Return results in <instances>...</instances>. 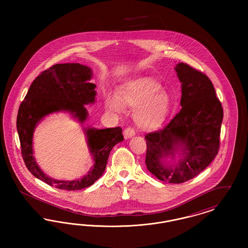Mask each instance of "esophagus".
Segmentation results:
<instances>
[{
  "label": "esophagus",
  "instance_id": "obj_1",
  "mask_svg": "<svg viewBox=\"0 0 248 248\" xmlns=\"http://www.w3.org/2000/svg\"><path fill=\"white\" fill-rule=\"evenodd\" d=\"M135 135H136L135 130L133 129V128H131V127H127V128H125V130L124 131V139H125V140L134 137Z\"/></svg>",
  "mask_w": 248,
  "mask_h": 248
}]
</instances>
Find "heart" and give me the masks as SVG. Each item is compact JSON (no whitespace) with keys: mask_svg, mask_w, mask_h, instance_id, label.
Returning a JSON list of instances; mask_svg holds the SVG:
<instances>
[{"mask_svg":"<svg viewBox=\"0 0 248 248\" xmlns=\"http://www.w3.org/2000/svg\"><path fill=\"white\" fill-rule=\"evenodd\" d=\"M106 106L109 110L121 112L124 105L135 108L133 118L143 129H156L167 118L171 108L170 95L163 85L152 77H139L124 83L118 94L108 93Z\"/></svg>","mask_w":248,"mask_h":248,"instance_id":"heart-1","label":"heart"}]
</instances>
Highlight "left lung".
<instances>
[{
  "instance_id": "obj_1",
  "label": "left lung",
  "mask_w": 248,
  "mask_h": 248,
  "mask_svg": "<svg viewBox=\"0 0 248 248\" xmlns=\"http://www.w3.org/2000/svg\"><path fill=\"white\" fill-rule=\"evenodd\" d=\"M175 70L182 83V108L164 129L145 136V162L158 179L178 184L199 175L217 156L223 108L204 73L186 63H178ZM175 154L179 160L166 163Z\"/></svg>"
}]
</instances>
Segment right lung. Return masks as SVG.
<instances>
[{
	"label": "right lung",
	"mask_w": 248,
	"mask_h": 248,
	"mask_svg": "<svg viewBox=\"0 0 248 248\" xmlns=\"http://www.w3.org/2000/svg\"><path fill=\"white\" fill-rule=\"evenodd\" d=\"M92 70L79 63L56 64L43 71L32 82L18 108L16 128L21 154L29 171L40 180L58 189H85L102 176L112 148L124 140L121 127L95 129L87 127L84 133L94 165L82 178L58 180L46 176L36 163L32 139L36 125L51 113L70 112L81 124L86 121L87 104L94 103L95 84L90 83Z\"/></svg>",
	"instance_id": "1"
}]
</instances>
